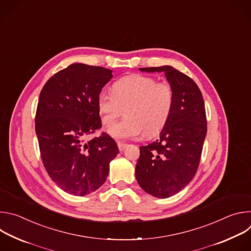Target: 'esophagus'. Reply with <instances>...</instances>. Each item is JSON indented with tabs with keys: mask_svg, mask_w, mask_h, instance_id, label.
<instances>
[{
	"mask_svg": "<svg viewBox=\"0 0 251 251\" xmlns=\"http://www.w3.org/2000/svg\"><path fill=\"white\" fill-rule=\"evenodd\" d=\"M117 145H118L119 151H123L127 147V144H125V143H122V142H118Z\"/></svg>",
	"mask_w": 251,
	"mask_h": 251,
	"instance_id": "obj_1",
	"label": "esophagus"
}]
</instances>
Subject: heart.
<instances>
[{
    "mask_svg": "<svg viewBox=\"0 0 251 251\" xmlns=\"http://www.w3.org/2000/svg\"><path fill=\"white\" fill-rule=\"evenodd\" d=\"M174 106V89L167 81L131 75L117 80L111 93L101 91L97 109L104 126L115 123L124 110L125 119L110 129L116 140H132L158 134L166 125Z\"/></svg>",
    "mask_w": 251,
    "mask_h": 251,
    "instance_id": "obj_1",
    "label": "heart"
}]
</instances>
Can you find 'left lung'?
Instances as JSON below:
<instances>
[{"label":"left lung","instance_id":"left-lung-1","mask_svg":"<svg viewBox=\"0 0 251 251\" xmlns=\"http://www.w3.org/2000/svg\"><path fill=\"white\" fill-rule=\"evenodd\" d=\"M139 69L164 73L174 89L172 113L158 140L140 147L135 169L143 190L166 199L182 191L197 173L206 135L204 102L196 82L173 66Z\"/></svg>","mask_w":251,"mask_h":251}]
</instances>
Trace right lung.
Instances as JSON below:
<instances>
[{"mask_svg":"<svg viewBox=\"0 0 251 251\" xmlns=\"http://www.w3.org/2000/svg\"><path fill=\"white\" fill-rule=\"evenodd\" d=\"M112 70L74 63L58 71L43 87L35 133L44 166L64 192L86 196L99 189L109 174V164L119 153L106 133L86 141L100 129L97 97Z\"/></svg>","mask_w":251,"mask_h":251,"instance_id":"add662e5","label":"right lung"}]
</instances>
